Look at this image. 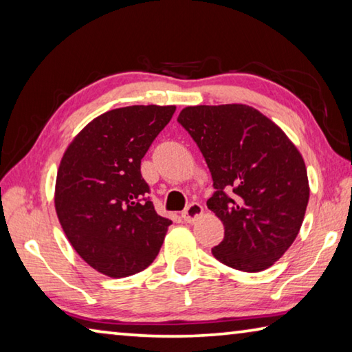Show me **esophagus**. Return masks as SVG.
<instances>
[{
  "mask_svg": "<svg viewBox=\"0 0 352 352\" xmlns=\"http://www.w3.org/2000/svg\"><path fill=\"white\" fill-rule=\"evenodd\" d=\"M201 214H204V208H201L200 204H190L186 210L183 211V219L186 220L188 223H192L199 217H201Z\"/></svg>",
  "mask_w": 352,
  "mask_h": 352,
  "instance_id": "1",
  "label": "esophagus"
}]
</instances>
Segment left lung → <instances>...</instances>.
<instances>
[{
	"instance_id": "1",
	"label": "left lung",
	"mask_w": 352,
	"mask_h": 352,
	"mask_svg": "<svg viewBox=\"0 0 352 352\" xmlns=\"http://www.w3.org/2000/svg\"><path fill=\"white\" fill-rule=\"evenodd\" d=\"M178 122L197 142L216 188L206 205L225 237L212 256L241 272L269 269L305 220L311 188L302 155L281 127L245 104L190 105Z\"/></svg>"
}]
</instances>
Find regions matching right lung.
<instances>
[{"label": "right lung", "mask_w": 352, "mask_h": 352, "mask_svg": "<svg viewBox=\"0 0 352 352\" xmlns=\"http://www.w3.org/2000/svg\"><path fill=\"white\" fill-rule=\"evenodd\" d=\"M175 105H130L105 111L69 142L57 170L54 206L76 253L110 278L152 264L169 219L144 199L141 160Z\"/></svg>", "instance_id": "obj_1"}]
</instances>
